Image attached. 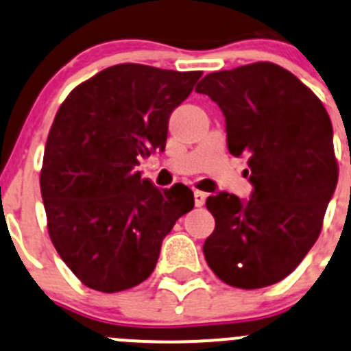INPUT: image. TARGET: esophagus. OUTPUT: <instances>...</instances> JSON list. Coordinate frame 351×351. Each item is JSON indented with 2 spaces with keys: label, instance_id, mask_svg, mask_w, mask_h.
Returning a JSON list of instances; mask_svg holds the SVG:
<instances>
[{
  "label": "esophagus",
  "instance_id": "1",
  "mask_svg": "<svg viewBox=\"0 0 351 351\" xmlns=\"http://www.w3.org/2000/svg\"><path fill=\"white\" fill-rule=\"evenodd\" d=\"M193 200H195L197 207H202L204 202H206V193L200 192V190H195V192H193Z\"/></svg>",
  "mask_w": 351,
  "mask_h": 351
}]
</instances>
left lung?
<instances>
[{"mask_svg": "<svg viewBox=\"0 0 351 351\" xmlns=\"http://www.w3.org/2000/svg\"><path fill=\"white\" fill-rule=\"evenodd\" d=\"M223 111L228 149L248 156L250 200L210 195L216 219L207 266L226 285L255 290L285 280L319 238L338 183L324 104L291 71L269 61L206 75L195 87Z\"/></svg>", "mask_w": 351, "mask_h": 351, "instance_id": "left-lung-1", "label": "left lung"}]
</instances>
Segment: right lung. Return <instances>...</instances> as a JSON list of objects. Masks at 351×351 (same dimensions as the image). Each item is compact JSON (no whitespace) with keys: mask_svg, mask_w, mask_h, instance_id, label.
I'll return each instance as SVG.
<instances>
[{"mask_svg":"<svg viewBox=\"0 0 351 351\" xmlns=\"http://www.w3.org/2000/svg\"><path fill=\"white\" fill-rule=\"evenodd\" d=\"M200 77L121 63L61 103L44 149L40 195L54 248L87 288L114 293L147 280L162 238L193 209L192 190H159L135 166L165 149L169 114Z\"/></svg>","mask_w":351,"mask_h":351,"instance_id":"add662e5","label":"right lung"}]
</instances>
